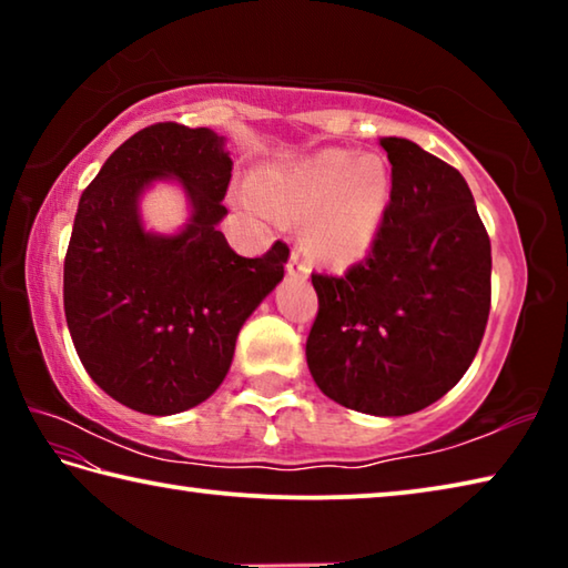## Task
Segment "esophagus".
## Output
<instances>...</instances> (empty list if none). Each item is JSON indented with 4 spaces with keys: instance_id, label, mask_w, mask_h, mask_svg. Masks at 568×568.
<instances>
[{
    "instance_id": "obj_1",
    "label": "esophagus",
    "mask_w": 568,
    "mask_h": 568,
    "mask_svg": "<svg viewBox=\"0 0 568 568\" xmlns=\"http://www.w3.org/2000/svg\"><path fill=\"white\" fill-rule=\"evenodd\" d=\"M285 271H287V275H291V277H301V281H305V277H307V263H305V257H303L301 250H293L291 261H287V265H285Z\"/></svg>"
}]
</instances>
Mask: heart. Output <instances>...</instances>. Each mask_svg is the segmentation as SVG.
Masks as SVG:
<instances>
[{
  "mask_svg": "<svg viewBox=\"0 0 568 568\" xmlns=\"http://www.w3.org/2000/svg\"><path fill=\"white\" fill-rule=\"evenodd\" d=\"M390 192L386 158L328 148L265 168L255 180V195H245L243 203L263 217H305L303 237L313 255L351 265L376 243Z\"/></svg>",
  "mask_w": 568,
  "mask_h": 568,
  "instance_id": "obj_1",
  "label": "heart"
}]
</instances>
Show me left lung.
<instances>
[{"label": "left lung", "instance_id": "obj_1", "mask_svg": "<svg viewBox=\"0 0 568 568\" xmlns=\"http://www.w3.org/2000/svg\"><path fill=\"white\" fill-rule=\"evenodd\" d=\"M393 192L365 261L313 273L305 358L325 396L408 416L468 371L491 311V240L464 175L406 138H381Z\"/></svg>", "mask_w": 568, "mask_h": 568}]
</instances>
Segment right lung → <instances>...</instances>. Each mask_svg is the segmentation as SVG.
Instances as JSON below:
<instances>
[{
	"instance_id": "right-lung-1",
	"label": "right lung",
	"mask_w": 568,
	"mask_h": 568,
	"mask_svg": "<svg viewBox=\"0 0 568 568\" xmlns=\"http://www.w3.org/2000/svg\"><path fill=\"white\" fill-rule=\"evenodd\" d=\"M230 172L217 132L158 122L82 192L64 257L67 328L90 378L132 410L172 416L213 396L243 323L283 281L285 243L243 257L217 230ZM158 179H178L189 197L175 236L141 225L139 197Z\"/></svg>"
}]
</instances>
